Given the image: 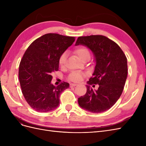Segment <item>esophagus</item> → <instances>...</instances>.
Wrapping results in <instances>:
<instances>
[{"label":"esophagus","mask_w":146,"mask_h":146,"mask_svg":"<svg viewBox=\"0 0 146 146\" xmlns=\"http://www.w3.org/2000/svg\"><path fill=\"white\" fill-rule=\"evenodd\" d=\"M77 85V84H76V83H70V87H74V86H76Z\"/></svg>","instance_id":"34e87169"}]
</instances>
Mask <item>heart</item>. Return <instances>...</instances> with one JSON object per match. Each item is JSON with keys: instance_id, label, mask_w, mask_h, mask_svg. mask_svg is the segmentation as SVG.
I'll return each instance as SVG.
<instances>
[{"instance_id": "obj_1", "label": "heart", "mask_w": 146, "mask_h": 146, "mask_svg": "<svg viewBox=\"0 0 146 146\" xmlns=\"http://www.w3.org/2000/svg\"><path fill=\"white\" fill-rule=\"evenodd\" d=\"M75 54H77L78 56L82 60H83L85 58L88 56H90V53L88 48L85 46H79L76 48L74 50ZM67 53L64 52L61 54L58 60V63L61 67H64L66 60H67ZM86 76V74L77 71V70H74L70 72L68 76V79L71 82H79L83 80V78Z\"/></svg>"}]
</instances>
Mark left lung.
I'll use <instances>...</instances> for the list:
<instances>
[{
	"label": "left lung",
	"instance_id": "8db88e82",
	"mask_svg": "<svg viewBox=\"0 0 146 146\" xmlns=\"http://www.w3.org/2000/svg\"><path fill=\"white\" fill-rule=\"evenodd\" d=\"M86 46L93 52L96 64L87 82L98 84V90L86 85V92L78 99L80 107L90 112L107 111L115 104L123 91L127 77V60L117 44L103 35L78 37L76 43Z\"/></svg>",
	"mask_w": 146,
	"mask_h": 146
}]
</instances>
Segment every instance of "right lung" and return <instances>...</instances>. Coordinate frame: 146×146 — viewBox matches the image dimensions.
Wrapping results in <instances>:
<instances>
[{
  "instance_id": "obj_1",
  "label": "right lung",
  "mask_w": 146,
  "mask_h": 146,
  "mask_svg": "<svg viewBox=\"0 0 146 146\" xmlns=\"http://www.w3.org/2000/svg\"><path fill=\"white\" fill-rule=\"evenodd\" d=\"M76 38L47 33L29 46L19 64V79L22 92L30 107L38 112H48L60 104V96L69 84H51L52 74L58 71L60 55Z\"/></svg>"
}]
</instances>
